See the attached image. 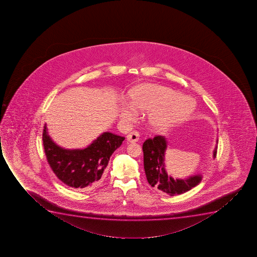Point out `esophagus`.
Here are the masks:
<instances>
[{"instance_id": "34e87169", "label": "esophagus", "mask_w": 257, "mask_h": 257, "mask_svg": "<svg viewBox=\"0 0 257 257\" xmlns=\"http://www.w3.org/2000/svg\"><path fill=\"white\" fill-rule=\"evenodd\" d=\"M139 133L136 131H133L132 133H129L128 135H127V140H128V142L130 143H136L138 142L139 140Z\"/></svg>"}]
</instances>
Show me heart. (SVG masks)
Wrapping results in <instances>:
<instances>
[{
    "label": "heart",
    "mask_w": 257,
    "mask_h": 257,
    "mask_svg": "<svg viewBox=\"0 0 257 257\" xmlns=\"http://www.w3.org/2000/svg\"><path fill=\"white\" fill-rule=\"evenodd\" d=\"M130 103H121L118 113L121 119L131 122L138 110L147 112V120L152 130L162 132L188 118L195 108L192 99L177 91L160 85L141 84L129 93Z\"/></svg>",
    "instance_id": "heart-1"
}]
</instances>
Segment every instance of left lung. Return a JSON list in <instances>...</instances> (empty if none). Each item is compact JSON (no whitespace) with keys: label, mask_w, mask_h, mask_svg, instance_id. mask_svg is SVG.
<instances>
[{"label":"left lung","mask_w":257,"mask_h":257,"mask_svg":"<svg viewBox=\"0 0 257 257\" xmlns=\"http://www.w3.org/2000/svg\"><path fill=\"white\" fill-rule=\"evenodd\" d=\"M168 139L164 136H157L145 140L143 145L144 166L149 184L163 193L171 196L181 194L196 187L202 181L201 173L189 175L187 178H173L168 175L165 164V153L168 148ZM217 154V145L212 153L214 159Z\"/></svg>","instance_id":"8db88e82"}]
</instances>
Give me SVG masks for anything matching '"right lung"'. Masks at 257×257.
<instances>
[{
  "label": "right lung",
  "instance_id": "right-lung-1",
  "mask_svg": "<svg viewBox=\"0 0 257 257\" xmlns=\"http://www.w3.org/2000/svg\"><path fill=\"white\" fill-rule=\"evenodd\" d=\"M124 140V137L105 132L86 148L71 150L52 140L46 124L43 131V145L52 171L64 184L80 191L100 184L110 157Z\"/></svg>",
  "mask_w": 257,
  "mask_h": 257
}]
</instances>
